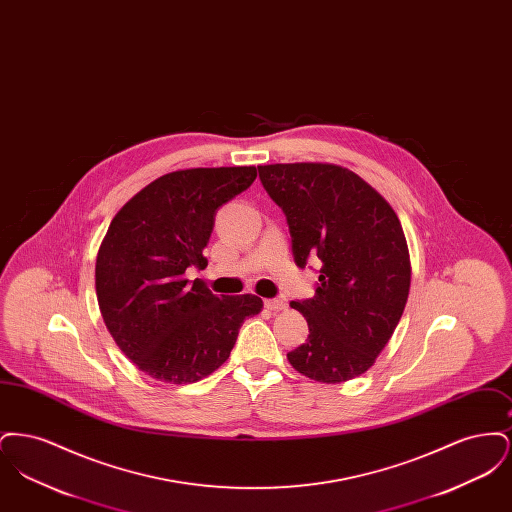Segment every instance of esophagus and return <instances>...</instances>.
Segmentation results:
<instances>
[{
	"mask_svg": "<svg viewBox=\"0 0 512 512\" xmlns=\"http://www.w3.org/2000/svg\"><path fill=\"white\" fill-rule=\"evenodd\" d=\"M265 307L268 311H282L286 309V303L282 299H265Z\"/></svg>",
	"mask_w": 512,
	"mask_h": 512,
	"instance_id": "obj_1",
	"label": "esophagus"
}]
</instances>
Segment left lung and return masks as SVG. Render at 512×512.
<instances>
[{
    "label": "left lung",
    "mask_w": 512,
    "mask_h": 512,
    "mask_svg": "<svg viewBox=\"0 0 512 512\" xmlns=\"http://www.w3.org/2000/svg\"><path fill=\"white\" fill-rule=\"evenodd\" d=\"M284 211L293 259L315 257V297L292 301L309 338L288 353L303 376L340 384L361 376L390 341L411 288L409 247L390 203L361 176L330 163L257 167Z\"/></svg>",
    "instance_id": "8db88e82"
}]
</instances>
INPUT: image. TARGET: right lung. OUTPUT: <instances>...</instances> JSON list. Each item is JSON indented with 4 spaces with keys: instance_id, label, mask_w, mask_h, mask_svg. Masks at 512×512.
<instances>
[{
    "instance_id": "obj_1",
    "label": "right lung",
    "mask_w": 512,
    "mask_h": 512,
    "mask_svg": "<svg viewBox=\"0 0 512 512\" xmlns=\"http://www.w3.org/2000/svg\"><path fill=\"white\" fill-rule=\"evenodd\" d=\"M255 167L169 172L134 195L111 220L96 261L103 322L122 353L147 376L192 384L215 372L263 299L217 297L186 268L207 267L215 215L247 190Z\"/></svg>"
}]
</instances>
